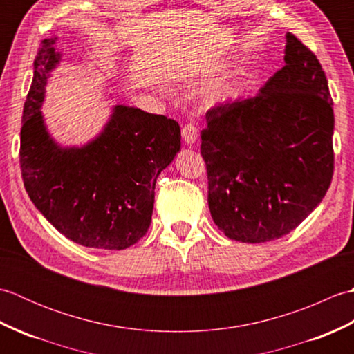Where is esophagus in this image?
I'll use <instances>...</instances> for the list:
<instances>
[{
  "mask_svg": "<svg viewBox=\"0 0 354 354\" xmlns=\"http://www.w3.org/2000/svg\"><path fill=\"white\" fill-rule=\"evenodd\" d=\"M181 135L185 145H193V142H196L198 140V127L194 124H185L183 126Z\"/></svg>",
  "mask_w": 354,
  "mask_h": 354,
  "instance_id": "esophagus-1",
  "label": "esophagus"
}]
</instances>
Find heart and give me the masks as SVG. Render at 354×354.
I'll return each mask as SVG.
<instances>
[{
	"label": "heart",
	"mask_w": 354,
	"mask_h": 354,
	"mask_svg": "<svg viewBox=\"0 0 354 354\" xmlns=\"http://www.w3.org/2000/svg\"><path fill=\"white\" fill-rule=\"evenodd\" d=\"M231 97V89L230 88H219L216 89V91L209 93L207 95V104L208 106H216V104H221V103H225L227 100H230Z\"/></svg>",
	"instance_id": "b5f03b06"
}]
</instances>
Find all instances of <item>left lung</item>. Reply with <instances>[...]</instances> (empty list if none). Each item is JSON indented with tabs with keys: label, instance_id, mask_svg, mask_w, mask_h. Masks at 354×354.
Wrapping results in <instances>:
<instances>
[{
	"label": "left lung",
	"instance_id": "obj_1",
	"mask_svg": "<svg viewBox=\"0 0 354 354\" xmlns=\"http://www.w3.org/2000/svg\"><path fill=\"white\" fill-rule=\"evenodd\" d=\"M333 127L322 66L288 33L284 66L257 95L207 112L201 153L217 228L245 243L295 230L332 183Z\"/></svg>",
	"mask_w": 354,
	"mask_h": 354
}]
</instances>
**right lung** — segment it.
Segmentation results:
<instances>
[{
    "label": "right lung",
    "instance_id": "right-lung-1",
    "mask_svg": "<svg viewBox=\"0 0 354 354\" xmlns=\"http://www.w3.org/2000/svg\"><path fill=\"white\" fill-rule=\"evenodd\" d=\"M56 39H44L35 59L22 112V181L35 207L66 239L126 250L150 227L156 178L181 149V129L171 118L117 104L86 145H59L41 111L47 79L61 62Z\"/></svg>",
    "mask_w": 354,
    "mask_h": 354
}]
</instances>
